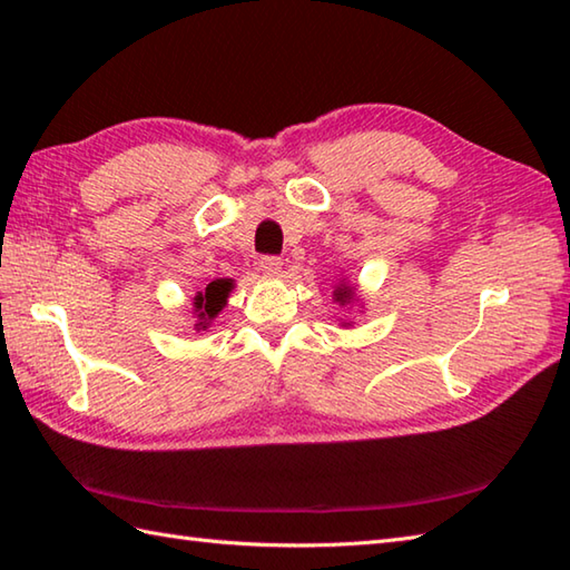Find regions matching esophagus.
Segmentation results:
<instances>
[{
  "instance_id": "obj_1",
  "label": "esophagus",
  "mask_w": 570,
  "mask_h": 570,
  "mask_svg": "<svg viewBox=\"0 0 570 570\" xmlns=\"http://www.w3.org/2000/svg\"><path fill=\"white\" fill-rule=\"evenodd\" d=\"M282 266H284V262L278 259V257H274V254H266V257L259 259V269L266 276H278V274H282Z\"/></svg>"
}]
</instances>
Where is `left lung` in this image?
Returning <instances> with one entry per match:
<instances>
[{"mask_svg":"<svg viewBox=\"0 0 570 570\" xmlns=\"http://www.w3.org/2000/svg\"><path fill=\"white\" fill-rule=\"evenodd\" d=\"M335 301H337V304H341V306H347L350 304V301H353L355 298V288L353 286H347V284H341V286H335Z\"/></svg>","mask_w":570,"mask_h":570,"instance_id":"8db88e82","label":"left lung"}]
</instances>
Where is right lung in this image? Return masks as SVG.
<instances>
[{"mask_svg": "<svg viewBox=\"0 0 570 570\" xmlns=\"http://www.w3.org/2000/svg\"><path fill=\"white\" fill-rule=\"evenodd\" d=\"M229 288H233V282H229V278H215V282L205 286L203 294L193 298V308H196V316H198L196 331L208 328L210 321L223 311Z\"/></svg>", "mask_w": 570, "mask_h": 570, "instance_id": "obj_1", "label": "right lung"}]
</instances>
